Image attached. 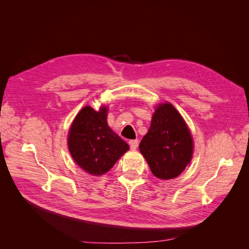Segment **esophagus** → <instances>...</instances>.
<instances>
[{
    "label": "esophagus",
    "mask_w": 249,
    "mask_h": 249,
    "mask_svg": "<svg viewBox=\"0 0 249 249\" xmlns=\"http://www.w3.org/2000/svg\"><path fill=\"white\" fill-rule=\"evenodd\" d=\"M129 144H130V147L132 148V149H136L137 148V146H138V140H130L129 141Z\"/></svg>",
    "instance_id": "1"
}]
</instances>
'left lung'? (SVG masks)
Instances as JSON below:
<instances>
[{"label":"left lung","instance_id":"8db88e82","mask_svg":"<svg viewBox=\"0 0 249 249\" xmlns=\"http://www.w3.org/2000/svg\"><path fill=\"white\" fill-rule=\"evenodd\" d=\"M139 149L153 175L161 179L177 178L190 163L193 154L191 134L171 104H161L156 109Z\"/></svg>","mask_w":249,"mask_h":249}]
</instances>
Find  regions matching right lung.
Instances as JSON below:
<instances>
[{"instance_id": "obj_1", "label": "right lung", "mask_w": 249, "mask_h": 249, "mask_svg": "<svg viewBox=\"0 0 249 249\" xmlns=\"http://www.w3.org/2000/svg\"><path fill=\"white\" fill-rule=\"evenodd\" d=\"M72 159L86 172L101 176L109 171L127 149V143L107 124V107H84L73 119L69 134Z\"/></svg>"}]
</instances>
